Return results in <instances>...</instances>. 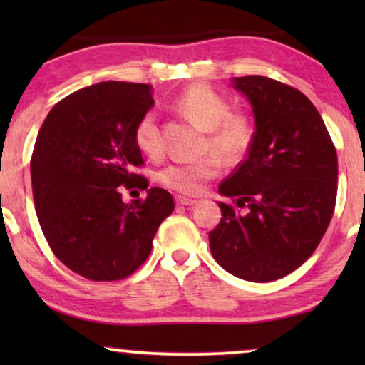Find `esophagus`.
Returning <instances> with one entry per match:
<instances>
[{
    "instance_id": "1",
    "label": "esophagus",
    "mask_w": 365,
    "mask_h": 365,
    "mask_svg": "<svg viewBox=\"0 0 365 365\" xmlns=\"http://www.w3.org/2000/svg\"><path fill=\"white\" fill-rule=\"evenodd\" d=\"M176 202H178V206H192V204H196V199H189V197H184V196H178L176 197Z\"/></svg>"
}]
</instances>
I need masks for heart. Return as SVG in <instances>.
Instances as JSON below:
<instances>
[{
    "label": "heart",
    "mask_w": 365,
    "mask_h": 365,
    "mask_svg": "<svg viewBox=\"0 0 365 365\" xmlns=\"http://www.w3.org/2000/svg\"><path fill=\"white\" fill-rule=\"evenodd\" d=\"M176 106L199 129L207 133L206 149L222 163L242 161L254 141L252 118L244 111H231V103L206 84H194L176 99ZM134 143L143 153H161V129L154 111H146L134 126ZM214 156L197 163L169 164L159 174L168 189L181 194H199L204 184L219 174V161Z\"/></svg>",
    "instance_id": "heart-1"
}]
</instances>
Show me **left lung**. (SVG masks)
Masks as SVG:
<instances>
[{"instance_id":"left-lung-1","label":"left lung","mask_w":365,"mask_h":365,"mask_svg":"<svg viewBox=\"0 0 365 365\" xmlns=\"http://www.w3.org/2000/svg\"><path fill=\"white\" fill-rule=\"evenodd\" d=\"M252 104L247 156L219 192L222 217L209 232L212 257L251 282L302 266L326 234L337 197V153L321 114L299 89L266 76L234 78Z\"/></svg>"}]
</instances>
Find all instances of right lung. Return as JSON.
Wrapping results in <instances>:
<instances>
[{"label": "right lung", "mask_w": 365, "mask_h": 365, "mask_svg": "<svg viewBox=\"0 0 365 365\" xmlns=\"http://www.w3.org/2000/svg\"><path fill=\"white\" fill-rule=\"evenodd\" d=\"M154 104L151 84L106 81L69 94L39 129L31 156L34 209L59 261L89 281H121L138 271L174 211L161 187L122 202L120 189L148 188L134 126Z\"/></svg>", "instance_id": "right-lung-1"}]
</instances>
